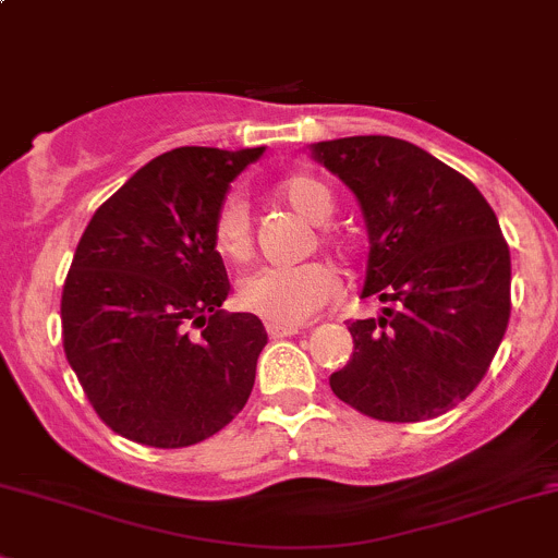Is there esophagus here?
Instances as JSON below:
<instances>
[{
	"mask_svg": "<svg viewBox=\"0 0 558 558\" xmlns=\"http://www.w3.org/2000/svg\"><path fill=\"white\" fill-rule=\"evenodd\" d=\"M266 330H268V336H271V338H290V336H298V332H301V327H298V325H279V322H268Z\"/></svg>",
	"mask_w": 558,
	"mask_h": 558,
	"instance_id": "1",
	"label": "esophagus"
}]
</instances>
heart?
<instances>
[{
    "instance_id": "obj_1",
    "label": "heart",
    "mask_w": 558,
    "mask_h": 558,
    "mask_svg": "<svg viewBox=\"0 0 558 558\" xmlns=\"http://www.w3.org/2000/svg\"><path fill=\"white\" fill-rule=\"evenodd\" d=\"M279 195L312 226H325L336 209L325 182L306 174L287 177L279 185ZM211 244L217 255L231 263H244L252 257L250 215L233 195L217 206L211 220ZM338 287L341 284L336 271L322 260H308L292 268L263 266L241 277L239 306L279 325H301L338 295Z\"/></svg>"
}]
</instances>
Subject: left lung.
<instances>
[{"label":"left lung","mask_w":558,"mask_h":558,"mask_svg":"<svg viewBox=\"0 0 558 558\" xmlns=\"http://www.w3.org/2000/svg\"><path fill=\"white\" fill-rule=\"evenodd\" d=\"M312 158L357 198L367 228L363 298L378 319L349 322L354 352L330 376L338 400L381 422L451 411L489 371L510 317V252L478 187L411 142L343 136Z\"/></svg>","instance_id":"1"}]
</instances>
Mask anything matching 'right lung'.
I'll list each match as a JSON object with an SVG mask.
<instances>
[{
  "mask_svg": "<svg viewBox=\"0 0 558 558\" xmlns=\"http://www.w3.org/2000/svg\"><path fill=\"white\" fill-rule=\"evenodd\" d=\"M266 147H177L96 209L61 295L64 352L107 427L153 449L220 433L250 400L268 332L226 314L211 220Z\"/></svg>",
  "mask_w": 558,
  "mask_h": 558,
  "instance_id": "obj_1",
  "label": "right lung"
}]
</instances>
